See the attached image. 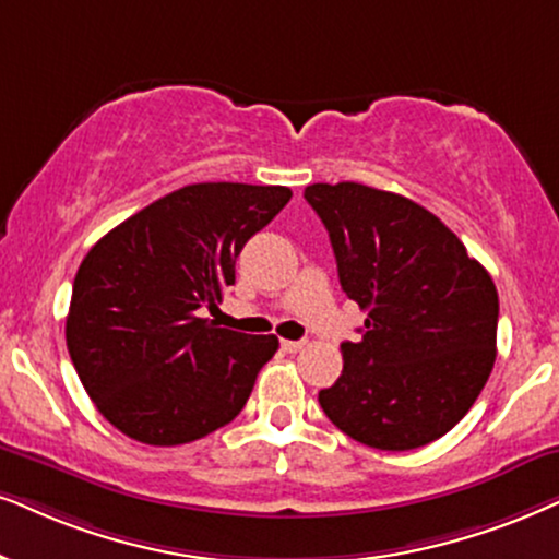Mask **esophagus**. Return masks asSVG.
<instances>
[{"label":"esophagus","instance_id":"34e87169","mask_svg":"<svg viewBox=\"0 0 559 559\" xmlns=\"http://www.w3.org/2000/svg\"><path fill=\"white\" fill-rule=\"evenodd\" d=\"M304 341H281V348H284L286 353H299L304 348Z\"/></svg>","mask_w":559,"mask_h":559}]
</instances>
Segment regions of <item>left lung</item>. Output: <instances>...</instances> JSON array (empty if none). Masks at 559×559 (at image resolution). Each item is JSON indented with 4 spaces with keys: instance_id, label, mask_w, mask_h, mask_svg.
I'll return each mask as SVG.
<instances>
[{
    "instance_id": "1",
    "label": "left lung",
    "mask_w": 559,
    "mask_h": 559,
    "mask_svg": "<svg viewBox=\"0 0 559 559\" xmlns=\"http://www.w3.org/2000/svg\"><path fill=\"white\" fill-rule=\"evenodd\" d=\"M322 218L343 292L366 312L341 345L324 415L371 449L409 451L449 433L496 364L498 292L441 218L361 182L304 190Z\"/></svg>"
}]
</instances>
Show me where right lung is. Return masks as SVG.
<instances>
[{"instance_id": "right-lung-1", "label": "right lung", "mask_w": 559, "mask_h": 559, "mask_svg": "<svg viewBox=\"0 0 559 559\" xmlns=\"http://www.w3.org/2000/svg\"><path fill=\"white\" fill-rule=\"evenodd\" d=\"M292 190L195 182L110 229L76 271L67 348L103 418L133 441L178 447L245 407L275 335L198 317L235 284V260Z\"/></svg>"}]
</instances>
